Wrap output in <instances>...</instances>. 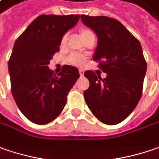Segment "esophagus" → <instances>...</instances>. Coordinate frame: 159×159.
<instances>
[{"label": "esophagus", "mask_w": 159, "mask_h": 159, "mask_svg": "<svg viewBox=\"0 0 159 159\" xmlns=\"http://www.w3.org/2000/svg\"><path fill=\"white\" fill-rule=\"evenodd\" d=\"M79 71H80V76L84 75V70H82V69H80V70H79Z\"/></svg>", "instance_id": "esophagus-1"}]
</instances>
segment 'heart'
<instances>
[{"mask_svg": "<svg viewBox=\"0 0 159 159\" xmlns=\"http://www.w3.org/2000/svg\"><path fill=\"white\" fill-rule=\"evenodd\" d=\"M91 35H93V33L90 30H89V29L84 28V29H81V31H80V36H81L82 39H85L86 37L91 36ZM66 42H67V36L65 35V36H62V38L61 40V45L64 46L66 44ZM69 61L70 63H72V64H77V65L82 64L85 61V57L82 54H80V53H72L69 57Z\"/></svg>", "mask_w": 159, "mask_h": 159, "instance_id": "1", "label": "heart"}]
</instances>
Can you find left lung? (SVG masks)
<instances>
[{
	"mask_svg": "<svg viewBox=\"0 0 159 159\" xmlns=\"http://www.w3.org/2000/svg\"><path fill=\"white\" fill-rule=\"evenodd\" d=\"M80 17L98 36L93 61H99L100 69L107 73L102 79L92 70L85 71L89 80L85 101L100 122L117 124L131 115L141 97L147 70L141 45L118 20L106 16Z\"/></svg>",
	"mask_w": 159,
	"mask_h": 159,
	"instance_id": "1",
	"label": "left lung"
}]
</instances>
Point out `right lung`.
<instances>
[{"mask_svg":"<svg viewBox=\"0 0 159 159\" xmlns=\"http://www.w3.org/2000/svg\"><path fill=\"white\" fill-rule=\"evenodd\" d=\"M80 15H40L16 40L8 63L13 98L21 113L36 124H46L61 113L67 95L80 78L64 65L57 75L48 67L61 40Z\"/></svg>","mask_w":159,"mask_h":159,"instance_id":"1","label":"right lung"}]
</instances>
